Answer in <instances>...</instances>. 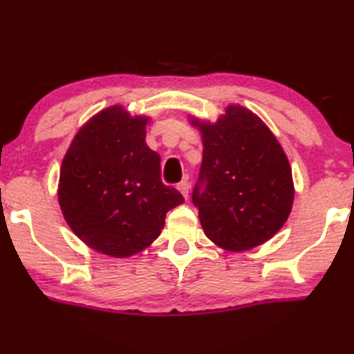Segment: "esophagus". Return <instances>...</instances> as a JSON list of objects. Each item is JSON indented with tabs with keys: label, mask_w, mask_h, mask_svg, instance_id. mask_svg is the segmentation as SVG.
<instances>
[{
	"label": "esophagus",
	"mask_w": 354,
	"mask_h": 354,
	"mask_svg": "<svg viewBox=\"0 0 354 354\" xmlns=\"http://www.w3.org/2000/svg\"><path fill=\"white\" fill-rule=\"evenodd\" d=\"M178 191L183 194L184 198L189 197V183L186 181V179H184V181H181V183L178 184Z\"/></svg>",
	"instance_id": "34e87169"
}]
</instances>
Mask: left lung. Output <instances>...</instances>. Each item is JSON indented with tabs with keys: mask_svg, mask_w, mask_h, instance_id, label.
Segmentation results:
<instances>
[{
	"mask_svg": "<svg viewBox=\"0 0 354 354\" xmlns=\"http://www.w3.org/2000/svg\"><path fill=\"white\" fill-rule=\"evenodd\" d=\"M203 153L192 201L205 236L245 252L274 236L292 212V168L277 138L257 113L229 104L215 123L189 117Z\"/></svg>",
	"mask_w": 354,
	"mask_h": 354,
	"instance_id": "obj_1",
	"label": "left lung"
}]
</instances>
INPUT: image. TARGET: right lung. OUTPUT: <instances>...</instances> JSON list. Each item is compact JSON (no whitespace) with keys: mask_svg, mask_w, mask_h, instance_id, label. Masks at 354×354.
<instances>
[{"mask_svg":"<svg viewBox=\"0 0 354 354\" xmlns=\"http://www.w3.org/2000/svg\"><path fill=\"white\" fill-rule=\"evenodd\" d=\"M151 117L111 106L72 139L57 201L67 225L94 252L128 258L160 236L168 210L184 198L160 179V156L146 144Z\"/></svg>","mask_w":354,"mask_h":354,"instance_id":"1","label":"right lung"}]
</instances>
